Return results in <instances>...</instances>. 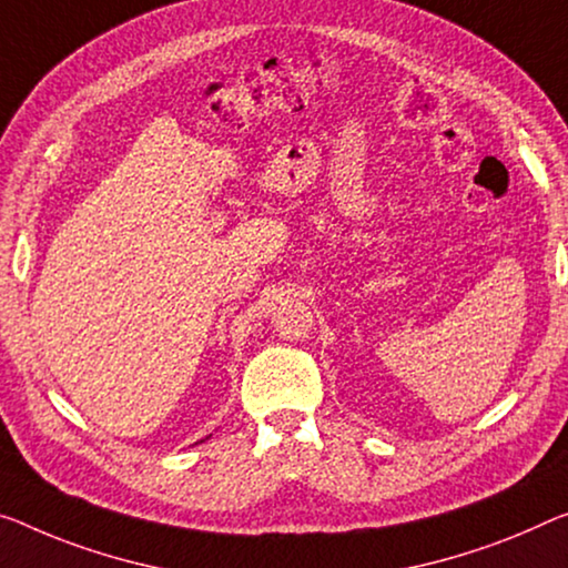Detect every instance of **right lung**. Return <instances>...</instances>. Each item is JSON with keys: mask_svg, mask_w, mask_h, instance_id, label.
Returning a JSON list of instances; mask_svg holds the SVG:
<instances>
[{"mask_svg": "<svg viewBox=\"0 0 568 568\" xmlns=\"http://www.w3.org/2000/svg\"><path fill=\"white\" fill-rule=\"evenodd\" d=\"M205 439H211V436H205ZM205 439H200V442H205ZM200 442H197V444H200Z\"/></svg>", "mask_w": 568, "mask_h": 568, "instance_id": "1", "label": "right lung"}]
</instances>
